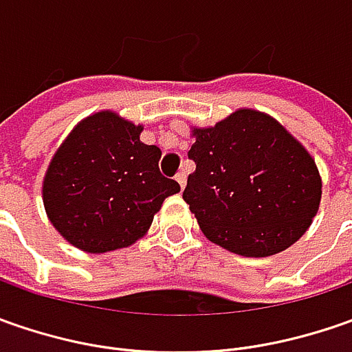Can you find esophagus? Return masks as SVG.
I'll use <instances>...</instances> for the list:
<instances>
[{
	"instance_id": "esophagus-1",
	"label": "esophagus",
	"mask_w": 352,
	"mask_h": 352,
	"mask_svg": "<svg viewBox=\"0 0 352 352\" xmlns=\"http://www.w3.org/2000/svg\"><path fill=\"white\" fill-rule=\"evenodd\" d=\"M186 180H188V178H186V174H184V172H180V174H178V176H176V182L180 184V188H186Z\"/></svg>"
}]
</instances>
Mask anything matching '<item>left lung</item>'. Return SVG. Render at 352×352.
Masks as SVG:
<instances>
[{"label": "left lung", "instance_id": "1", "mask_svg": "<svg viewBox=\"0 0 352 352\" xmlns=\"http://www.w3.org/2000/svg\"><path fill=\"white\" fill-rule=\"evenodd\" d=\"M184 201L211 243L241 256L288 249L311 225L321 201L316 160L274 117L236 109L192 131Z\"/></svg>", "mask_w": 352, "mask_h": 352}]
</instances>
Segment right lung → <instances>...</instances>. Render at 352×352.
Wrapping results in <instances>:
<instances>
[{
  "instance_id": "obj_1",
  "label": "right lung",
  "mask_w": 352,
  "mask_h": 352,
  "mask_svg": "<svg viewBox=\"0 0 352 352\" xmlns=\"http://www.w3.org/2000/svg\"><path fill=\"white\" fill-rule=\"evenodd\" d=\"M141 131L113 111H100L80 121L52 156L43 204L76 249L98 254L137 243L162 201L180 192V184L160 174L162 153L141 141Z\"/></svg>"
}]
</instances>
